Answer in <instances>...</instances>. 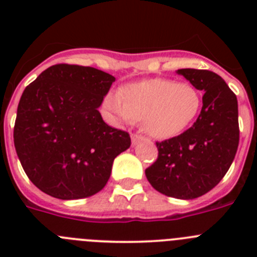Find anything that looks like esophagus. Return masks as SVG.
Here are the masks:
<instances>
[{
	"label": "esophagus",
	"instance_id": "esophagus-1",
	"mask_svg": "<svg viewBox=\"0 0 257 257\" xmlns=\"http://www.w3.org/2000/svg\"><path fill=\"white\" fill-rule=\"evenodd\" d=\"M131 140H133V144L135 145L136 143H139V142H143V140H145V138L143 135H139V134H133V136H131Z\"/></svg>",
	"mask_w": 257,
	"mask_h": 257
}]
</instances>
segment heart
I'll return each mask as SVG.
<instances>
[{"mask_svg": "<svg viewBox=\"0 0 257 257\" xmlns=\"http://www.w3.org/2000/svg\"><path fill=\"white\" fill-rule=\"evenodd\" d=\"M202 96L192 83L153 78L126 85L105 106L124 122L143 119L145 131L158 139L183 133L197 117Z\"/></svg>", "mask_w": 257, "mask_h": 257, "instance_id": "heart-1", "label": "heart"}]
</instances>
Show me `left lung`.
<instances>
[{
  "mask_svg": "<svg viewBox=\"0 0 257 257\" xmlns=\"http://www.w3.org/2000/svg\"><path fill=\"white\" fill-rule=\"evenodd\" d=\"M203 92L192 127L157 142L158 157L145 170L152 187L165 196L193 199L216 187L234 160L239 143L238 101L225 81L207 69H178Z\"/></svg>",
  "mask_w": 257,
  "mask_h": 257,
  "instance_id": "obj_1",
  "label": "left lung"
}]
</instances>
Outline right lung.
Masks as SVG:
<instances>
[{"label":"right lung","mask_w":257,"mask_h":257,"mask_svg":"<svg viewBox=\"0 0 257 257\" xmlns=\"http://www.w3.org/2000/svg\"><path fill=\"white\" fill-rule=\"evenodd\" d=\"M115 78L92 67L55 64L20 97L14 144L29 180L59 199L94 196L105 187L128 133L108 126L97 108Z\"/></svg>","instance_id":"add662e5"}]
</instances>
